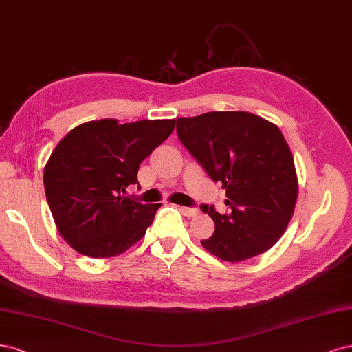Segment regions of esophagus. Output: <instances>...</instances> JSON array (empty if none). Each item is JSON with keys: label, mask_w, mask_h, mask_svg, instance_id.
<instances>
[{"label": "esophagus", "mask_w": 352, "mask_h": 352, "mask_svg": "<svg viewBox=\"0 0 352 352\" xmlns=\"http://www.w3.org/2000/svg\"><path fill=\"white\" fill-rule=\"evenodd\" d=\"M179 210L183 212V213L186 214V217H190V218H191V217H196V214L199 213V210H197L196 208H186V206H181V208H179Z\"/></svg>", "instance_id": "34e87169"}]
</instances>
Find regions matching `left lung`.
Listing matches in <instances>:
<instances>
[{"mask_svg":"<svg viewBox=\"0 0 352 352\" xmlns=\"http://www.w3.org/2000/svg\"><path fill=\"white\" fill-rule=\"evenodd\" d=\"M177 133L228 197V214L201 206L214 222L213 235L201 245L231 263L274 247L298 197L294 156L276 124L245 111H213L178 118Z\"/></svg>","mask_w":352,"mask_h":352,"instance_id":"1","label":"left lung"}]
</instances>
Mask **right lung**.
Here are the masks:
<instances>
[{
  "mask_svg": "<svg viewBox=\"0 0 352 352\" xmlns=\"http://www.w3.org/2000/svg\"><path fill=\"white\" fill-rule=\"evenodd\" d=\"M177 120L87 121L67 133L43 169L48 205L61 236L87 257L124 253L144 236L156 205L124 195L140 164L165 142Z\"/></svg>",
  "mask_w": 352,
  "mask_h": 352,
  "instance_id": "1",
  "label": "right lung"
}]
</instances>
